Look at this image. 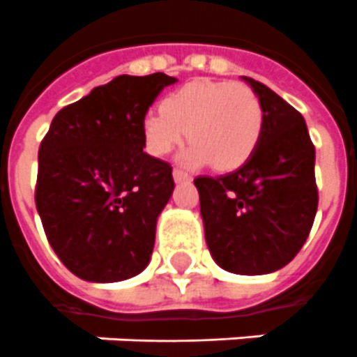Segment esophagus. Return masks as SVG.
<instances>
[{
    "label": "esophagus",
    "mask_w": 357,
    "mask_h": 357,
    "mask_svg": "<svg viewBox=\"0 0 357 357\" xmlns=\"http://www.w3.org/2000/svg\"><path fill=\"white\" fill-rule=\"evenodd\" d=\"M173 178H175V182L192 181V176L188 175V173L184 169H178V167H175V169H173Z\"/></svg>",
    "instance_id": "esophagus-1"
}]
</instances>
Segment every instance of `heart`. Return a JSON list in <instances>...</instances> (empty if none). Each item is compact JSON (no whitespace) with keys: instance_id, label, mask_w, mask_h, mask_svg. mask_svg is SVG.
<instances>
[{"instance_id":"obj_1","label":"heart","mask_w":357,"mask_h":357,"mask_svg":"<svg viewBox=\"0 0 357 357\" xmlns=\"http://www.w3.org/2000/svg\"><path fill=\"white\" fill-rule=\"evenodd\" d=\"M264 130V107L249 86L230 81H193L171 92L162 108L144 119L145 147L169 153L188 132L184 153L192 165L212 160L219 171L236 169L256 151Z\"/></svg>"}]
</instances>
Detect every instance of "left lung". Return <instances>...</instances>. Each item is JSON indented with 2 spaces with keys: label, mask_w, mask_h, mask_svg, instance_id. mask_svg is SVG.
Returning <instances> with one entry per match:
<instances>
[{
  "label": "left lung",
  "mask_w": 357,
  "mask_h": 357,
  "mask_svg": "<svg viewBox=\"0 0 357 357\" xmlns=\"http://www.w3.org/2000/svg\"><path fill=\"white\" fill-rule=\"evenodd\" d=\"M243 79L264 107L258 147L239 169L193 182L218 265L236 275H267L289 264L312 230L315 147L298 110L261 82Z\"/></svg>",
  "instance_id": "8db88e82"
}]
</instances>
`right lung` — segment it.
<instances>
[{
  "label": "right lung",
  "mask_w": 357,
  "mask_h": 357,
  "mask_svg": "<svg viewBox=\"0 0 357 357\" xmlns=\"http://www.w3.org/2000/svg\"><path fill=\"white\" fill-rule=\"evenodd\" d=\"M173 82L116 77L62 108L40 144L36 210L55 255L82 280H127L149 264L175 182L173 167L144 151V119Z\"/></svg>",
  "instance_id": "obj_1"
}]
</instances>
